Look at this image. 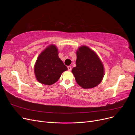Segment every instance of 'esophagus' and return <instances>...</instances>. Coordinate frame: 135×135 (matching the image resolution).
I'll use <instances>...</instances> for the list:
<instances>
[{
  "label": "esophagus",
  "mask_w": 135,
  "mask_h": 135,
  "mask_svg": "<svg viewBox=\"0 0 135 135\" xmlns=\"http://www.w3.org/2000/svg\"><path fill=\"white\" fill-rule=\"evenodd\" d=\"M68 69L69 71H71V67L70 66H68Z\"/></svg>",
  "instance_id": "esophagus-1"
}]
</instances>
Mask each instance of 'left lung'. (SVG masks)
I'll return each instance as SVG.
<instances>
[{
    "label": "left lung",
    "mask_w": 135,
    "mask_h": 135,
    "mask_svg": "<svg viewBox=\"0 0 135 135\" xmlns=\"http://www.w3.org/2000/svg\"><path fill=\"white\" fill-rule=\"evenodd\" d=\"M76 56V66L72 69L76 83L85 89L97 86L104 74L103 65L99 57L86 46L80 47Z\"/></svg>",
    "instance_id": "obj_1"
}]
</instances>
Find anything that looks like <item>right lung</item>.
I'll use <instances>...</instances> for the list:
<instances>
[{"mask_svg": "<svg viewBox=\"0 0 135 135\" xmlns=\"http://www.w3.org/2000/svg\"><path fill=\"white\" fill-rule=\"evenodd\" d=\"M68 70L58 56V50L54 45L44 50L36 61L34 71L39 82L51 85L57 81L62 73Z\"/></svg>", "mask_w": 135, "mask_h": 135, "instance_id": "right-lung-1", "label": "right lung"}]
</instances>
